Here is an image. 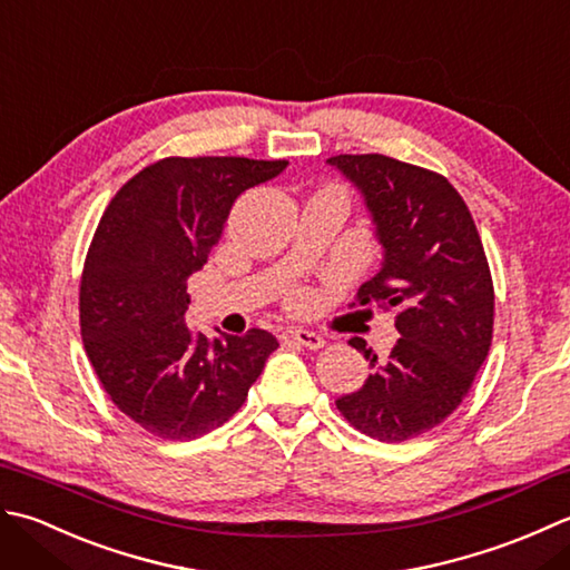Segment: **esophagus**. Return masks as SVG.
I'll return each instance as SVG.
<instances>
[{"label": "esophagus", "mask_w": 570, "mask_h": 570, "mask_svg": "<svg viewBox=\"0 0 570 570\" xmlns=\"http://www.w3.org/2000/svg\"><path fill=\"white\" fill-rule=\"evenodd\" d=\"M281 340L305 346V350H322V346H324L322 336L317 332H309V330H285L281 334Z\"/></svg>", "instance_id": "34e87169"}]
</instances>
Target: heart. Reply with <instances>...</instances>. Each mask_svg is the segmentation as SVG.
I'll list each match as a JSON object with an SVG mask.
<instances>
[{"label": "heart", "mask_w": 570, "mask_h": 570, "mask_svg": "<svg viewBox=\"0 0 570 570\" xmlns=\"http://www.w3.org/2000/svg\"><path fill=\"white\" fill-rule=\"evenodd\" d=\"M305 302H307V297L302 295V293H295V295H293V305H295V307H302V305H305Z\"/></svg>", "instance_id": "1"}]
</instances>
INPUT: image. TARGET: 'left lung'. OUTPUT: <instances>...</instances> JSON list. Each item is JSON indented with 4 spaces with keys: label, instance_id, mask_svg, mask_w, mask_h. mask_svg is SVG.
<instances>
[{
    "label": "left lung",
    "instance_id": "left-lung-1",
    "mask_svg": "<svg viewBox=\"0 0 570 570\" xmlns=\"http://www.w3.org/2000/svg\"><path fill=\"white\" fill-rule=\"evenodd\" d=\"M330 165L362 189L386 250L350 307L393 312L401 334L383 362L354 336L371 371L336 409L358 433L401 443L443 423L484 364L494 332L490 263L443 174L386 155H336Z\"/></svg>",
    "mask_w": 570,
    "mask_h": 570
}]
</instances>
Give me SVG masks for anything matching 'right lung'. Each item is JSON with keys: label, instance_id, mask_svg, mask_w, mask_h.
Masks as SVG:
<instances>
[{"label": "right lung", "instance_id": "1", "mask_svg": "<svg viewBox=\"0 0 570 570\" xmlns=\"http://www.w3.org/2000/svg\"><path fill=\"white\" fill-rule=\"evenodd\" d=\"M287 159L165 157L112 196L80 275V336L98 381L147 433L191 440L224 425L277 350L265 330L206 340L184 322L187 281L228 212Z\"/></svg>", "mask_w": 570, "mask_h": 570}]
</instances>
